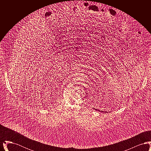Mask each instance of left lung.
<instances>
[{
	"mask_svg": "<svg viewBox=\"0 0 151 151\" xmlns=\"http://www.w3.org/2000/svg\"><path fill=\"white\" fill-rule=\"evenodd\" d=\"M94 109V110H97V111H101V112H105V113H106V111H102V110H98L97 109H95V108H93Z\"/></svg>",
	"mask_w": 151,
	"mask_h": 151,
	"instance_id": "8db88e82",
	"label": "left lung"
}]
</instances>
